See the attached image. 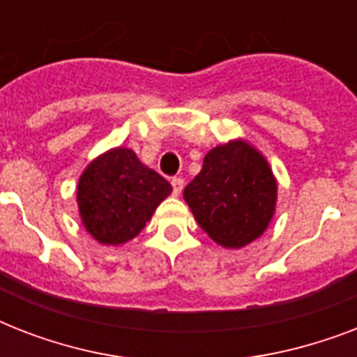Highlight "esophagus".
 Segmentation results:
<instances>
[{"instance_id":"obj_1","label":"esophagus","mask_w":357,"mask_h":357,"mask_svg":"<svg viewBox=\"0 0 357 357\" xmlns=\"http://www.w3.org/2000/svg\"><path fill=\"white\" fill-rule=\"evenodd\" d=\"M170 183H172L174 195H176V196L181 195V190H183V179H181V178H172V181H170Z\"/></svg>"}]
</instances>
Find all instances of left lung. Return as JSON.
<instances>
[{"instance_id":"1","label":"left lung","mask_w":357,"mask_h":357,"mask_svg":"<svg viewBox=\"0 0 357 357\" xmlns=\"http://www.w3.org/2000/svg\"><path fill=\"white\" fill-rule=\"evenodd\" d=\"M276 196L268 162L244 140L213 148L183 190L196 222L224 248H243L259 237L274 215Z\"/></svg>"}]
</instances>
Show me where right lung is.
Masks as SVG:
<instances>
[{
  "label": "right lung",
  "instance_id": "add662e5",
  "mask_svg": "<svg viewBox=\"0 0 357 357\" xmlns=\"http://www.w3.org/2000/svg\"><path fill=\"white\" fill-rule=\"evenodd\" d=\"M172 185L139 161L135 151L114 148L89 165L77 185L83 226L98 243L119 246L142 231Z\"/></svg>",
  "mask_w": 357,
  "mask_h": 357
}]
</instances>
